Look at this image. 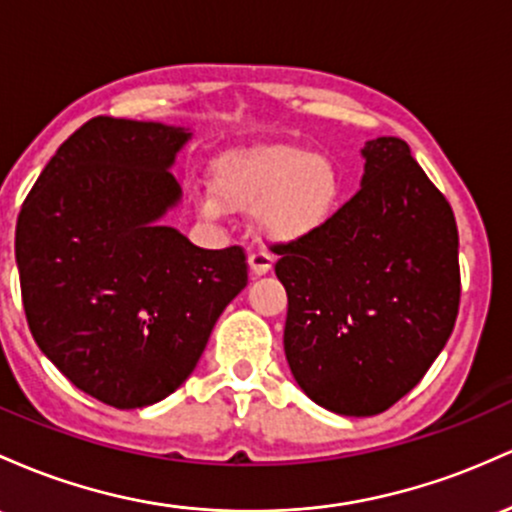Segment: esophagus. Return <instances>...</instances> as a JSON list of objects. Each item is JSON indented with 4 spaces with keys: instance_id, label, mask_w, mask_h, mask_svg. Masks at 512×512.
Returning a JSON list of instances; mask_svg holds the SVG:
<instances>
[{
    "instance_id": "1",
    "label": "esophagus",
    "mask_w": 512,
    "mask_h": 512,
    "mask_svg": "<svg viewBox=\"0 0 512 512\" xmlns=\"http://www.w3.org/2000/svg\"><path fill=\"white\" fill-rule=\"evenodd\" d=\"M249 266H251V273H254V275H266L273 268V256L268 254V251H263V249L251 251Z\"/></svg>"
}]
</instances>
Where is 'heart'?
Masks as SVG:
<instances>
[{
	"label": "heart",
	"mask_w": 512,
	"mask_h": 512,
	"mask_svg": "<svg viewBox=\"0 0 512 512\" xmlns=\"http://www.w3.org/2000/svg\"><path fill=\"white\" fill-rule=\"evenodd\" d=\"M212 186L229 208L254 210L258 234L280 244L321 232L343 198V174L336 162L295 145L222 154L212 164ZM219 201L215 195H203L200 212L220 217L225 208Z\"/></svg>",
	"instance_id": "b5f03b06"
}]
</instances>
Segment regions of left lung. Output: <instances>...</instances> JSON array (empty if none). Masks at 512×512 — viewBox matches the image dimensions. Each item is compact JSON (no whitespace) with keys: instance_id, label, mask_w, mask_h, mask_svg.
<instances>
[{"instance_id":"obj_1","label":"left lung","mask_w":512,"mask_h":512,"mask_svg":"<svg viewBox=\"0 0 512 512\" xmlns=\"http://www.w3.org/2000/svg\"><path fill=\"white\" fill-rule=\"evenodd\" d=\"M363 188L314 237L273 244L285 358L304 394L375 416L409 394L455 329V212L401 137L365 142Z\"/></svg>"}]
</instances>
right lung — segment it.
<instances>
[{
  "label": "right lung",
  "instance_id": "add662e5",
  "mask_svg": "<svg viewBox=\"0 0 512 512\" xmlns=\"http://www.w3.org/2000/svg\"><path fill=\"white\" fill-rule=\"evenodd\" d=\"M191 132L91 118L33 183L16 222L28 329L84 394L116 409L162 401L193 372L222 309L249 283L241 246H193L159 225Z\"/></svg>",
  "mask_w": 512,
  "mask_h": 512
}]
</instances>
